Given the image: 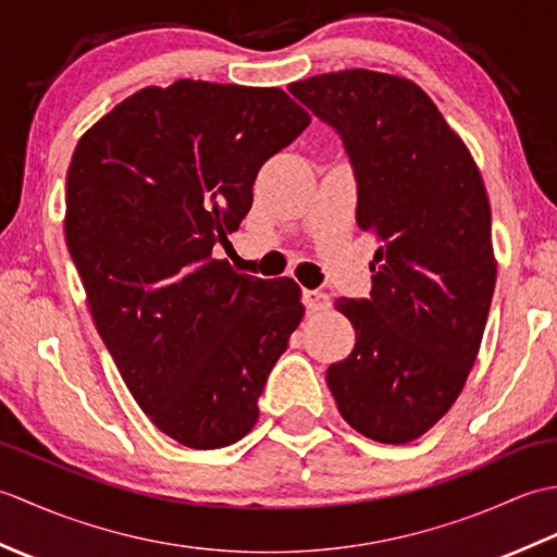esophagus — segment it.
<instances>
[{
  "instance_id": "esophagus-1",
  "label": "esophagus",
  "mask_w": 557,
  "mask_h": 557,
  "mask_svg": "<svg viewBox=\"0 0 557 557\" xmlns=\"http://www.w3.org/2000/svg\"><path fill=\"white\" fill-rule=\"evenodd\" d=\"M330 304H333V301H330V297H327L325 292H321V289H304V306L311 313L327 311Z\"/></svg>"
}]
</instances>
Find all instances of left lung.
I'll return each mask as SVG.
<instances>
[{
  "label": "left lung",
  "mask_w": 557,
  "mask_h": 557,
  "mask_svg": "<svg viewBox=\"0 0 557 557\" xmlns=\"http://www.w3.org/2000/svg\"><path fill=\"white\" fill-rule=\"evenodd\" d=\"M333 126L377 242L369 299H337L357 345L327 369L345 421L401 445L441 421L476 361L498 263L481 172L433 100L401 76L335 71L289 86Z\"/></svg>",
  "instance_id": "1"
}]
</instances>
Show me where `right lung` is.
Instances as JSON below:
<instances>
[{"mask_svg": "<svg viewBox=\"0 0 557 557\" xmlns=\"http://www.w3.org/2000/svg\"><path fill=\"white\" fill-rule=\"evenodd\" d=\"M309 122L280 88L182 78L116 104L71 158L64 234L92 321L138 407L186 447L253 429L304 318L297 282L239 275L212 246Z\"/></svg>", "mask_w": 557, "mask_h": 557, "instance_id": "obj_1", "label": "right lung"}]
</instances>
